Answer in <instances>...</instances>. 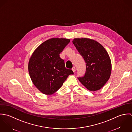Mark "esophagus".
<instances>
[{"label":"esophagus","instance_id":"1","mask_svg":"<svg viewBox=\"0 0 132 132\" xmlns=\"http://www.w3.org/2000/svg\"><path fill=\"white\" fill-rule=\"evenodd\" d=\"M72 71L75 72V71H76V67H73L72 68Z\"/></svg>","mask_w":132,"mask_h":132}]
</instances>
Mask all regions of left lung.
<instances>
[{
	"label": "left lung",
	"instance_id": "obj_1",
	"mask_svg": "<svg viewBox=\"0 0 132 132\" xmlns=\"http://www.w3.org/2000/svg\"><path fill=\"white\" fill-rule=\"evenodd\" d=\"M72 42L86 65L84 76L78 78L79 81L90 91L101 89L111 73V62L108 53L101 44L92 39L76 38Z\"/></svg>",
	"mask_w": 132,
	"mask_h": 132
}]
</instances>
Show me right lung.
Listing matches in <instances>:
<instances>
[{"label": "right lung", "instance_id": "right-lung-1", "mask_svg": "<svg viewBox=\"0 0 132 132\" xmlns=\"http://www.w3.org/2000/svg\"><path fill=\"white\" fill-rule=\"evenodd\" d=\"M69 39L52 38L42 43L32 53L28 63V71L35 86L43 94L51 95L63 85L68 77L73 75L66 68L60 56Z\"/></svg>", "mask_w": 132, "mask_h": 132}]
</instances>
